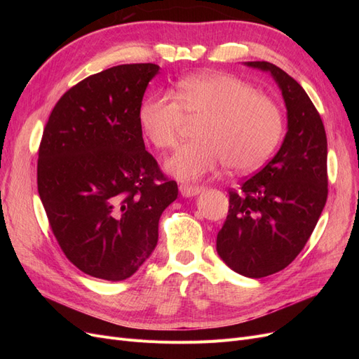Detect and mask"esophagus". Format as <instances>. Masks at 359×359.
I'll return each mask as SVG.
<instances>
[{
    "label": "esophagus",
    "mask_w": 359,
    "mask_h": 359,
    "mask_svg": "<svg viewBox=\"0 0 359 359\" xmlns=\"http://www.w3.org/2000/svg\"><path fill=\"white\" fill-rule=\"evenodd\" d=\"M203 191L202 187H196V186H186V184H181L180 186V193L181 196L184 198H193V196H198Z\"/></svg>",
    "instance_id": "34e87169"
}]
</instances>
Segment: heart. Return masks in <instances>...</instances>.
I'll list each match as a JSON object with an SVG mask.
<instances>
[{"instance_id":"b5f03b06","label":"heart","mask_w":359,"mask_h":359,"mask_svg":"<svg viewBox=\"0 0 359 359\" xmlns=\"http://www.w3.org/2000/svg\"><path fill=\"white\" fill-rule=\"evenodd\" d=\"M186 118L202 119L194 135L199 142L181 147L165 165L182 181L201 180L223 163L236 173L253 172L273 154L283 132L278 106L229 73L190 76L180 82L177 97L153 95L139 111L145 136L160 149L177 145Z\"/></svg>"}]
</instances>
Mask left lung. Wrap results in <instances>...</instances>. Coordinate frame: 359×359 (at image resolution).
Here are the masks:
<instances>
[{"instance_id": "8db88e82", "label": "left lung", "mask_w": 359, "mask_h": 359, "mask_svg": "<svg viewBox=\"0 0 359 359\" xmlns=\"http://www.w3.org/2000/svg\"><path fill=\"white\" fill-rule=\"evenodd\" d=\"M245 66L273 76L285 100L287 132L266 166L229 191L217 253L235 273L260 278L285 269L316 227L328 196V144L319 112L295 79L266 61Z\"/></svg>"}]
</instances>
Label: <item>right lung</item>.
Listing matches in <instances>:
<instances>
[{
    "mask_svg": "<svg viewBox=\"0 0 359 359\" xmlns=\"http://www.w3.org/2000/svg\"><path fill=\"white\" fill-rule=\"evenodd\" d=\"M157 64H123L64 94L43 132L37 187L73 265L107 281L132 277L154 252L158 220L177 199L145 149L139 111Z\"/></svg>",
    "mask_w": 359,
    "mask_h": 359,
    "instance_id": "right-lung-1",
    "label": "right lung"
}]
</instances>
